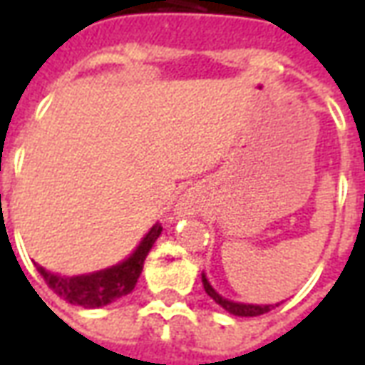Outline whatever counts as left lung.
I'll list each match as a JSON object with an SVG mask.
<instances>
[{
    "label": "left lung",
    "instance_id": "obj_1",
    "mask_svg": "<svg viewBox=\"0 0 365 365\" xmlns=\"http://www.w3.org/2000/svg\"><path fill=\"white\" fill-rule=\"evenodd\" d=\"M201 282H203V287H205L207 295L213 299L215 303H219L225 311H229L230 314H235V317H258V314L269 313L272 309H275V307L279 305V303H275V305H248V303H235V301H230V299H225L222 295H219V293L213 289V285L209 283L205 274H201Z\"/></svg>",
    "mask_w": 365,
    "mask_h": 365
}]
</instances>
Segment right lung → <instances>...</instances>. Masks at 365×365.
Here are the masks:
<instances>
[{"label":"right lung","instance_id":"add662e5","mask_svg":"<svg viewBox=\"0 0 365 365\" xmlns=\"http://www.w3.org/2000/svg\"><path fill=\"white\" fill-rule=\"evenodd\" d=\"M160 235H162V225L156 222L127 260L111 268L93 272V274L66 277V275L51 274L43 266H36V269L43 275L46 285L68 303L86 307V309L105 307L135 289L136 282L143 274L144 260Z\"/></svg>","mask_w":365,"mask_h":365}]
</instances>
